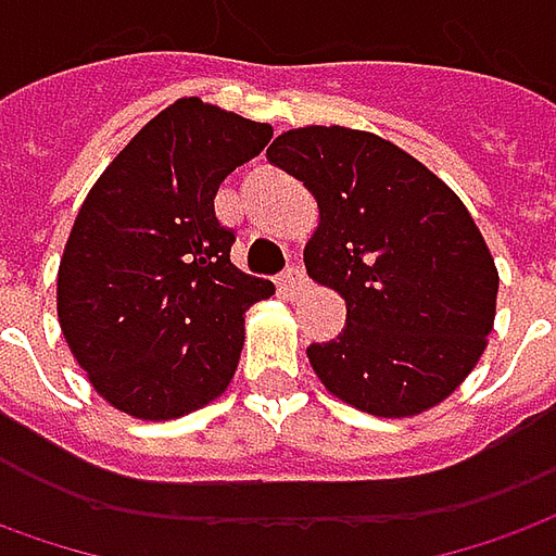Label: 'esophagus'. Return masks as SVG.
Wrapping results in <instances>:
<instances>
[{"label":"esophagus","instance_id":"esophagus-1","mask_svg":"<svg viewBox=\"0 0 556 556\" xmlns=\"http://www.w3.org/2000/svg\"><path fill=\"white\" fill-rule=\"evenodd\" d=\"M279 282H282V289L294 298V294H301L304 289H307V274H304V267H301V264H289V267L282 270Z\"/></svg>","mask_w":556,"mask_h":556}]
</instances>
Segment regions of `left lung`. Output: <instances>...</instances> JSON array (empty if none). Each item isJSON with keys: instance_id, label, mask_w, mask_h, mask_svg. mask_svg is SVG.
<instances>
[{"instance_id": "obj_1", "label": "left lung", "mask_w": 556, "mask_h": 556, "mask_svg": "<svg viewBox=\"0 0 556 556\" xmlns=\"http://www.w3.org/2000/svg\"><path fill=\"white\" fill-rule=\"evenodd\" d=\"M267 157L313 191L319 228L304 264L346 301L341 334L307 346L328 392L374 417H414L447 399L484 353L500 292L463 200L362 130H289Z\"/></svg>"}]
</instances>
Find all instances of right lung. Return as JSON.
Here are the masks:
<instances>
[{
    "instance_id": "1",
    "label": "right lung",
    "mask_w": 556,
    "mask_h": 556,
    "mask_svg": "<svg viewBox=\"0 0 556 556\" xmlns=\"http://www.w3.org/2000/svg\"><path fill=\"white\" fill-rule=\"evenodd\" d=\"M274 130L198 97L151 118L90 188L56 274L72 356L109 405L173 420L225 392L243 350V313L270 279L230 262L215 215L225 176Z\"/></svg>"
}]
</instances>
